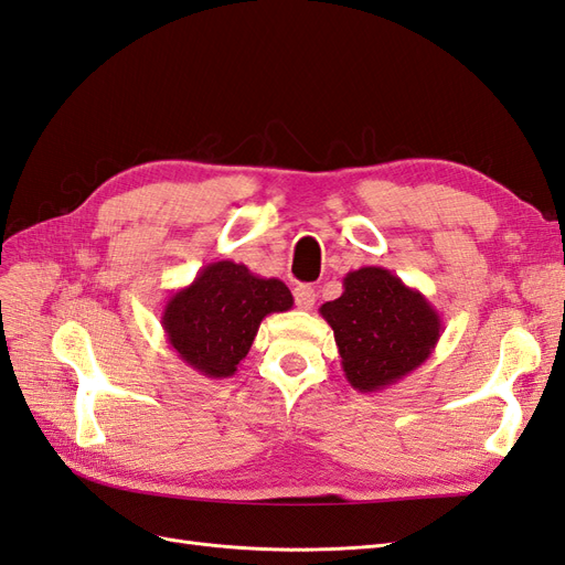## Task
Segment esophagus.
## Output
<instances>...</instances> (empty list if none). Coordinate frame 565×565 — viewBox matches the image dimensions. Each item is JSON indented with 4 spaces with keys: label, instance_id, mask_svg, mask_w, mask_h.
<instances>
[{
    "label": "esophagus",
    "instance_id": "obj_1",
    "mask_svg": "<svg viewBox=\"0 0 565 565\" xmlns=\"http://www.w3.org/2000/svg\"><path fill=\"white\" fill-rule=\"evenodd\" d=\"M294 298H296V306H298L300 310H310V308L315 306L317 294H315V288H312L310 284H298V286L294 288Z\"/></svg>",
    "mask_w": 565,
    "mask_h": 565
}]
</instances>
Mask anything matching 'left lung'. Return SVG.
<instances>
[{
    "label": "left lung",
    "mask_w": 565,
    "mask_h": 565,
    "mask_svg": "<svg viewBox=\"0 0 565 565\" xmlns=\"http://www.w3.org/2000/svg\"><path fill=\"white\" fill-rule=\"evenodd\" d=\"M334 329L345 380L374 394L408 377L437 349L444 331L431 302L384 267L343 277V294L320 308Z\"/></svg>",
    "instance_id": "obj_1"
}]
</instances>
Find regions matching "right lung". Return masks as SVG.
<instances>
[{
	"label": "right lung",
	"mask_w": 565,
	"mask_h": 565,
	"mask_svg": "<svg viewBox=\"0 0 565 565\" xmlns=\"http://www.w3.org/2000/svg\"><path fill=\"white\" fill-rule=\"evenodd\" d=\"M294 308L279 279L257 277L231 259L210 263L173 291L162 310V329L179 360L202 377L226 380L248 355L259 322Z\"/></svg>",
	"instance_id": "add662e5"
}]
</instances>
